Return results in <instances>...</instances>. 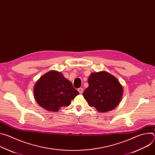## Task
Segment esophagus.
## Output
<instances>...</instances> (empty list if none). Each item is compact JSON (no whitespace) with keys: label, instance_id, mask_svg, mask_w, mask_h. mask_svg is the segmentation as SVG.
<instances>
[{"label":"esophagus","instance_id":"obj_1","mask_svg":"<svg viewBox=\"0 0 155 155\" xmlns=\"http://www.w3.org/2000/svg\"><path fill=\"white\" fill-rule=\"evenodd\" d=\"M78 91L79 92L80 94H82L83 92V88H81V87H80V88H78Z\"/></svg>","mask_w":155,"mask_h":155}]
</instances>
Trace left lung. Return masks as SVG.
<instances>
[{
    "mask_svg": "<svg viewBox=\"0 0 155 155\" xmlns=\"http://www.w3.org/2000/svg\"><path fill=\"white\" fill-rule=\"evenodd\" d=\"M88 86L83 93L90 106L105 113L114 109L121 101L123 89L116 77L105 71L92 73Z\"/></svg>",
    "mask_w": 155,
    "mask_h": 155,
    "instance_id": "left-lung-1",
    "label": "left lung"
}]
</instances>
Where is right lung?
Returning <instances> with one entry per match:
<instances>
[{
	"instance_id": "1",
	"label": "right lung",
	"mask_w": 155,
	"mask_h": 155,
	"mask_svg": "<svg viewBox=\"0 0 155 155\" xmlns=\"http://www.w3.org/2000/svg\"><path fill=\"white\" fill-rule=\"evenodd\" d=\"M79 93L63 75L51 71L36 82L34 95L40 106L47 110L58 112L61 107H68Z\"/></svg>"
}]
</instances>
